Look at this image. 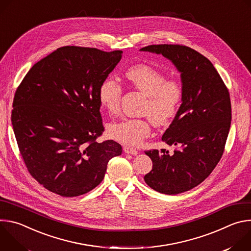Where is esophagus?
Returning <instances> with one entry per match:
<instances>
[{"instance_id":"obj_1","label":"esophagus","mask_w":251,"mask_h":251,"mask_svg":"<svg viewBox=\"0 0 251 251\" xmlns=\"http://www.w3.org/2000/svg\"><path fill=\"white\" fill-rule=\"evenodd\" d=\"M123 150H124V152L127 153V154H131V155H137V154H138V151H137L136 149L131 148V147H129V146H124V147H123Z\"/></svg>"}]
</instances>
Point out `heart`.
<instances>
[{
  "label": "heart",
  "mask_w": 251,
  "mask_h": 251,
  "mask_svg": "<svg viewBox=\"0 0 251 251\" xmlns=\"http://www.w3.org/2000/svg\"><path fill=\"white\" fill-rule=\"evenodd\" d=\"M127 81L146 95L142 114L146 118L124 119L107 127L109 137L127 146H138L151 134V121L158 127L171 123L184 99V88L180 81L167 79L163 71L144 63L130 66L125 73ZM123 87L114 77L105 78L99 87L98 98L103 108L117 114Z\"/></svg>",
  "instance_id": "1"
}]
</instances>
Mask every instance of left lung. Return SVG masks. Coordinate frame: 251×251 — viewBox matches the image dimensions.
I'll list each match as a JSON object with an SVG mask.
<instances>
[{"instance_id": "obj_1", "label": "left lung", "mask_w": 251, "mask_h": 251, "mask_svg": "<svg viewBox=\"0 0 251 251\" xmlns=\"http://www.w3.org/2000/svg\"><path fill=\"white\" fill-rule=\"evenodd\" d=\"M141 50L163 54L182 74L183 103L162 137L177 150L145 151L153 168L144 176L159 193L181 194L202 183L222 159L231 122L229 92L212 63L189 47L151 45Z\"/></svg>"}]
</instances>
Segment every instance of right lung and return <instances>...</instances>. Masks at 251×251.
I'll list each match as a JSON object with an SVG mask.
<instances>
[{
	"instance_id": "1",
	"label": "right lung",
	"mask_w": 251,
	"mask_h": 251,
	"mask_svg": "<svg viewBox=\"0 0 251 251\" xmlns=\"http://www.w3.org/2000/svg\"><path fill=\"white\" fill-rule=\"evenodd\" d=\"M122 50L66 46L28 70L18 86L12 124L29 175L65 198L84 195L104 178L119 143L97 139L104 126L98 91Z\"/></svg>"
}]
</instances>
